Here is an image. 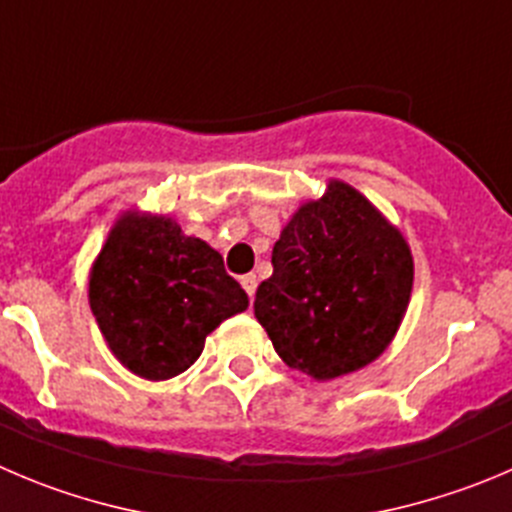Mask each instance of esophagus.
<instances>
[{
  "label": "esophagus",
  "mask_w": 512,
  "mask_h": 512,
  "mask_svg": "<svg viewBox=\"0 0 512 512\" xmlns=\"http://www.w3.org/2000/svg\"><path fill=\"white\" fill-rule=\"evenodd\" d=\"M241 286H243V289H246V294L251 296V301H253V294H256V286H259V279H256V274H246V276H241Z\"/></svg>",
  "instance_id": "1"
}]
</instances>
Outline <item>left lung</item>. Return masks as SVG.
<instances>
[{
  "label": "left lung",
  "mask_w": 512,
  "mask_h": 512,
  "mask_svg": "<svg viewBox=\"0 0 512 512\" xmlns=\"http://www.w3.org/2000/svg\"><path fill=\"white\" fill-rule=\"evenodd\" d=\"M271 264L253 314L276 354L316 382L357 372L389 347L415 279L405 236L342 180L299 206Z\"/></svg>",
  "instance_id": "1"
}]
</instances>
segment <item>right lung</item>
Wrapping results in <instances>:
<instances>
[{
    "label": "right lung",
    "mask_w": 512,
    "mask_h": 512,
    "mask_svg": "<svg viewBox=\"0 0 512 512\" xmlns=\"http://www.w3.org/2000/svg\"><path fill=\"white\" fill-rule=\"evenodd\" d=\"M246 306L221 253L168 216L123 213L90 271V309L107 347L153 382L186 372L208 334Z\"/></svg>",
    "instance_id": "right-lung-1"
}]
</instances>
